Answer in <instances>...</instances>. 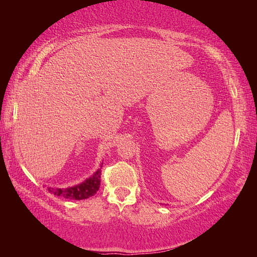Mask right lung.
I'll use <instances>...</instances> for the list:
<instances>
[{
  "label": "right lung",
  "instance_id": "obj_1",
  "mask_svg": "<svg viewBox=\"0 0 257 257\" xmlns=\"http://www.w3.org/2000/svg\"><path fill=\"white\" fill-rule=\"evenodd\" d=\"M101 163V168H102ZM101 168L96 172H94L92 177L87 178V179L81 182L79 185L68 187V188H52L49 187V191L56 196H61L68 199H86L93 195L96 194V191L99 189V184H101Z\"/></svg>",
  "mask_w": 257,
  "mask_h": 257
}]
</instances>
